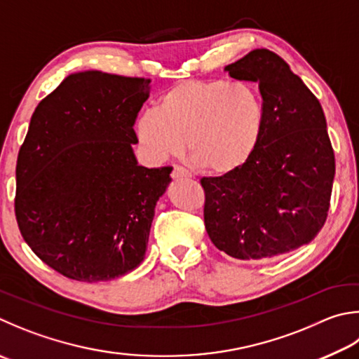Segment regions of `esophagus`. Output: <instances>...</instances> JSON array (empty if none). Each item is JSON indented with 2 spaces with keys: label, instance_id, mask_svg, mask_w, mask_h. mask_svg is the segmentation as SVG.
<instances>
[{
  "label": "esophagus",
  "instance_id": "1",
  "mask_svg": "<svg viewBox=\"0 0 359 359\" xmlns=\"http://www.w3.org/2000/svg\"><path fill=\"white\" fill-rule=\"evenodd\" d=\"M171 177L172 179H190L191 172L188 171V169L182 168V166H174L172 172H171Z\"/></svg>",
  "mask_w": 359,
  "mask_h": 359
}]
</instances>
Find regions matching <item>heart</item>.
I'll list each match as a JSON object with an SVG mask.
<instances>
[{
    "instance_id": "1",
    "label": "heart",
    "mask_w": 359,
    "mask_h": 359,
    "mask_svg": "<svg viewBox=\"0 0 359 359\" xmlns=\"http://www.w3.org/2000/svg\"><path fill=\"white\" fill-rule=\"evenodd\" d=\"M265 130V107L250 84L182 81L160 97L136 122V136L149 158L188 152L201 171L227 175L257 151Z\"/></svg>"
}]
</instances>
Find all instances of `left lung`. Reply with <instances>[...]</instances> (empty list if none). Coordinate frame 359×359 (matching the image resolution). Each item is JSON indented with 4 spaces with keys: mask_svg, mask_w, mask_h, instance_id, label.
<instances>
[{
    "mask_svg": "<svg viewBox=\"0 0 359 359\" xmlns=\"http://www.w3.org/2000/svg\"><path fill=\"white\" fill-rule=\"evenodd\" d=\"M224 70L259 84L265 130L243 168L201 179L205 229L231 257L281 256L314 240L327 221L336 171L327 121L317 97L270 50H252Z\"/></svg>",
    "mask_w": 359,
    "mask_h": 359,
    "instance_id": "8db88e82",
    "label": "left lung"
}]
</instances>
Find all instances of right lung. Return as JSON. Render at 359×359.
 I'll use <instances>...</instances> for the list:
<instances>
[{
    "instance_id": "right-lung-1",
    "label": "right lung",
    "mask_w": 359,
    "mask_h": 359,
    "mask_svg": "<svg viewBox=\"0 0 359 359\" xmlns=\"http://www.w3.org/2000/svg\"><path fill=\"white\" fill-rule=\"evenodd\" d=\"M151 80L69 75L32 113L18 152L15 218L32 252L62 276L111 281L146 254L172 168L140 166L133 126Z\"/></svg>"
}]
</instances>
